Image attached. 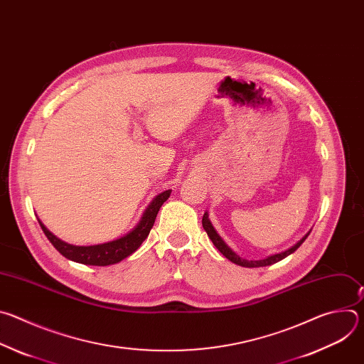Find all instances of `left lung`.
<instances>
[{"label":"left lung","instance_id":"left-lung-1","mask_svg":"<svg viewBox=\"0 0 364 364\" xmlns=\"http://www.w3.org/2000/svg\"><path fill=\"white\" fill-rule=\"evenodd\" d=\"M201 223H203V228H204V230H205V233H207V236H209L210 239H212V242H213V245L223 253V256H226L229 261H232L233 264H236V265H240V267H245V268H259V267H268V265H272V264H277V262H279L281 259H284V257H287L288 255H291L292 252H295L301 245H302V242L308 237V235H309V232L296 243V245H294L291 249H288V250H285V252H281V253H277V255H272V256H269V257H267V259H261V261H246V259H242L239 255H236L225 242H223V239L218 235V232L215 230V228H213V225L210 223V220H209V215L207 213H204L203 215V220H201Z\"/></svg>","mask_w":364,"mask_h":364}]
</instances>
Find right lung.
Instances as JSON below:
<instances>
[{
	"label": "right lung",
	"mask_w": 364,
	"mask_h": 364,
	"mask_svg": "<svg viewBox=\"0 0 364 364\" xmlns=\"http://www.w3.org/2000/svg\"><path fill=\"white\" fill-rule=\"evenodd\" d=\"M170 193H171L170 190H166L152 200V203L145 210L141 222L132 232H129L121 239H117L108 243L93 245V246H73L58 239L53 233H50L40 220L38 223L44 235L47 236V239L51 242V245H53L59 250V253H62L65 257L70 259V261H75L83 265H95V267L114 265L122 261V259H125L127 256H129L131 253H134L141 246V243L149 235V230L155 222V218L159 215L160 207L170 197Z\"/></svg>",
	"instance_id": "right-lung-1"
}]
</instances>
